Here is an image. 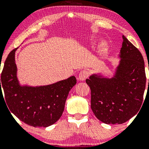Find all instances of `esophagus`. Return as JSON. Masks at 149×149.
Wrapping results in <instances>:
<instances>
[{
	"mask_svg": "<svg viewBox=\"0 0 149 149\" xmlns=\"http://www.w3.org/2000/svg\"><path fill=\"white\" fill-rule=\"evenodd\" d=\"M88 72L87 71H82L81 72L79 73V76H78V80L80 81H84V80H86V78H88Z\"/></svg>",
	"mask_w": 149,
	"mask_h": 149,
	"instance_id": "34e87169",
	"label": "esophagus"
}]
</instances>
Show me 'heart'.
Returning <instances> with one entry per match:
<instances>
[{"mask_svg": "<svg viewBox=\"0 0 149 149\" xmlns=\"http://www.w3.org/2000/svg\"><path fill=\"white\" fill-rule=\"evenodd\" d=\"M109 47V45H108V42L107 41H103L101 43L100 47V52L101 53L105 52L108 49Z\"/></svg>", "mask_w": 149, "mask_h": 149, "instance_id": "heart-1", "label": "heart"}]
</instances>
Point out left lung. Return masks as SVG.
<instances>
[{
    "label": "left lung",
    "instance_id": "1",
    "mask_svg": "<svg viewBox=\"0 0 149 149\" xmlns=\"http://www.w3.org/2000/svg\"><path fill=\"white\" fill-rule=\"evenodd\" d=\"M120 60L111 76L95 73L86 80L91 90V109L106 124H122L139 111L146 88L141 52L123 36Z\"/></svg>",
    "mask_w": 149,
    "mask_h": 149
}]
</instances>
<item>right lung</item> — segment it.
Here are the masks:
<instances>
[{
    "instance_id": "right-lung-1",
    "label": "right lung",
    "mask_w": 149,
    "mask_h": 149,
    "mask_svg": "<svg viewBox=\"0 0 149 149\" xmlns=\"http://www.w3.org/2000/svg\"><path fill=\"white\" fill-rule=\"evenodd\" d=\"M17 49L12 50L5 61L0 95H3V88L9 111L24 123L35 127L52 125L62 115L69 91L76 84V77L47 85L21 84L15 62Z\"/></svg>"
}]
</instances>
